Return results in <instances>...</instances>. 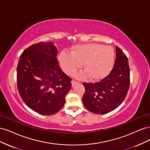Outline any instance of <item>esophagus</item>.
Segmentation results:
<instances>
[{
    "label": "esophagus",
    "instance_id": "obj_1",
    "mask_svg": "<svg viewBox=\"0 0 150 150\" xmlns=\"http://www.w3.org/2000/svg\"><path fill=\"white\" fill-rule=\"evenodd\" d=\"M76 83H77V81H74V80H72V81H71V83H72V86H73Z\"/></svg>",
    "mask_w": 150,
    "mask_h": 150
}]
</instances>
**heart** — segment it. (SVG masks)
Here are the masks:
<instances>
[{
	"instance_id": "obj_1",
	"label": "heart",
	"mask_w": 150,
	"mask_h": 150,
	"mask_svg": "<svg viewBox=\"0 0 150 150\" xmlns=\"http://www.w3.org/2000/svg\"><path fill=\"white\" fill-rule=\"evenodd\" d=\"M59 64L66 74L72 75L81 67L79 76H88L92 80L101 79L110 73L115 60V52L110 46L89 43L72 46L70 53L61 52L58 57Z\"/></svg>"
}]
</instances>
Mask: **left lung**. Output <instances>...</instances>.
I'll return each instance as SVG.
<instances>
[{
	"label": "left lung",
	"mask_w": 150,
	"mask_h": 150,
	"mask_svg": "<svg viewBox=\"0 0 150 150\" xmlns=\"http://www.w3.org/2000/svg\"><path fill=\"white\" fill-rule=\"evenodd\" d=\"M114 67L105 78L94 83H84V106L94 114H106L113 111L125 100L130 84V70L128 57L116 47Z\"/></svg>",
	"instance_id": "left-lung-1"
}]
</instances>
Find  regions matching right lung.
I'll list each match as a JSON object with an SVG mask.
<instances>
[{"mask_svg":"<svg viewBox=\"0 0 150 150\" xmlns=\"http://www.w3.org/2000/svg\"><path fill=\"white\" fill-rule=\"evenodd\" d=\"M52 42H40L27 48L17 67V89L32 110L43 115L55 114L64 106L71 79L62 72Z\"/></svg>","mask_w":150,"mask_h":150,"instance_id":"right-lung-1","label":"right lung"}]
</instances>
